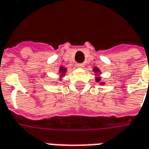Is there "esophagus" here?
Segmentation results:
<instances>
[{"label":"esophagus","mask_w":149,"mask_h":149,"mask_svg":"<svg viewBox=\"0 0 149 149\" xmlns=\"http://www.w3.org/2000/svg\"><path fill=\"white\" fill-rule=\"evenodd\" d=\"M84 66H85V65H84V63H80V64H78V67H79V68H82V69H83V68L84 67Z\"/></svg>","instance_id":"1"}]
</instances>
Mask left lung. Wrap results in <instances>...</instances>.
Masks as SVG:
<instances>
[{
  "instance_id": "left-lung-1",
  "label": "left lung",
  "mask_w": 149,
  "mask_h": 149,
  "mask_svg": "<svg viewBox=\"0 0 149 149\" xmlns=\"http://www.w3.org/2000/svg\"><path fill=\"white\" fill-rule=\"evenodd\" d=\"M93 71L95 73V74H97V76L95 77V81L97 82V83H99V84H101V85H104L105 83L101 80L102 79H101V77L99 76V74H101L100 70H99L97 67L94 66V67H93Z\"/></svg>"
}]
</instances>
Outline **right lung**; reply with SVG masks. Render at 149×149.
<instances>
[{
    "instance_id": "right-lung-1",
    "label": "right lung",
    "mask_w": 149,
    "mask_h": 149,
    "mask_svg": "<svg viewBox=\"0 0 149 149\" xmlns=\"http://www.w3.org/2000/svg\"><path fill=\"white\" fill-rule=\"evenodd\" d=\"M67 72V68L65 67H63V66H61L60 69H59V74H60V80H61L62 79V78L65 75V74Z\"/></svg>"
}]
</instances>
